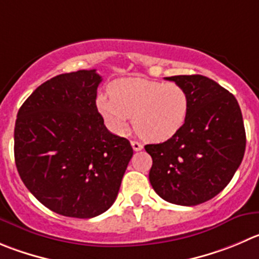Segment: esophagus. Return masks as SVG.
<instances>
[{
    "instance_id": "34e87169",
    "label": "esophagus",
    "mask_w": 259,
    "mask_h": 259,
    "mask_svg": "<svg viewBox=\"0 0 259 259\" xmlns=\"http://www.w3.org/2000/svg\"><path fill=\"white\" fill-rule=\"evenodd\" d=\"M131 145H132V149H134L135 151H140V150H142V147H144L140 142L137 141H131Z\"/></svg>"
}]
</instances>
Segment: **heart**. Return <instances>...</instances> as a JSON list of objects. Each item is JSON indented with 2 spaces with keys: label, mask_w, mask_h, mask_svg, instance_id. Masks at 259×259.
<instances>
[{
  "label": "heart",
  "mask_w": 259,
  "mask_h": 259,
  "mask_svg": "<svg viewBox=\"0 0 259 259\" xmlns=\"http://www.w3.org/2000/svg\"><path fill=\"white\" fill-rule=\"evenodd\" d=\"M110 94L100 95L97 104L115 134H124L134 117L142 139L161 142L173 137L188 117L189 97L179 83L123 78L112 86Z\"/></svg>",
  "instance_id": "obj_1"
}]
</instances>
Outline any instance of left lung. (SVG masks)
I'll return each mask as SVG.
<instances>
[{
  "instance_id": "8db88e82",
  "label": "left lung",
  "mask_w": 259,
  "mask_h": 259,
  "mask_svg": "<svg viewBox=\"0 0 259 259\" xmlns=\"http://www.w3.org/2000/svg\"><path fill=\"white\" fill-rule=\"evenodd\" d=\"M186 89L189 112L168 141L146 145L152 157L149 179L165 201L196 206L229 184L245 151L243 115L235 97L202 75L165 77Z\"/></svg>"
}]
</instances>
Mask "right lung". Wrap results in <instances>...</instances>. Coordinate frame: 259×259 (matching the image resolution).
<instances>
[{
	"mask_svg": "<svg viewBox=\"0 0 259 259\" xmlns=\"http://www.w3.org/2000/svg\"><path fill=\"white\" fill-rule=\"evenodd\" d=\"M102 76L95 70L62 73L24 102L15 123V162L21 181L46 207L91 219L114 203L134 155L110 134L97 108Z\"/></svg>",
	"mask_w": 259,
	"mask_h": 259,
	"instance_id": "right-lung-1",
	"label": "right lung"
}]
</instances>
